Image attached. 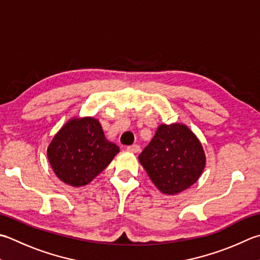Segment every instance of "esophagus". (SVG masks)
Segmentation results:
<instances>
[{
    "mask_svg": "<svg viewBox=\"0 0 260 260\" xmlns=\"http://www.w3.org/2000/svg\"><path fill=\"white\" fill-rule=\"evenodd\" d=\"M127 150L133 152V153H137V152H140V145L137 144H133L131 146H127Z\"/></svg>",
    "mask_w": 260,
    "mask_h": 260,
    "instance_id": "1",
    "label": "esophagus"
}]
</instances>
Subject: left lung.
<instances>
[{"label": "left lung", "mask_w": 260, "mask_h": 260, "mask_svg": "<svg viewBox=\"0 0 260 260\" xmlns=\"http://www.w3.org/2000/svg\"><path fill=\"white\" fill-rule=\"evenodd\" d=\"M139 161L162 194L177 195L200 179L206 156L201 141L189 127L175 123L159 125Z\"/></svg>", "instance_id": "obj_1"}]
</instances>
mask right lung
Wrapping results in <instances>:
<instances>
[{"instance_id": "obj_1", "label": "right lung", "mask_w": 260, "mask_h": 260, "mask_svg": "<svg viewBox=\"0 0 260 260\" xmlns=\"http://www.w3.org/2000/svg\"><path fill=\"white\" fill-rule=\"evenodd\" d=\"M117 153L119 147L106 139L100 121L91 116L69 119L47 147L54 174L72 187L90 184Z\"/></svg>"}]
</instances>
